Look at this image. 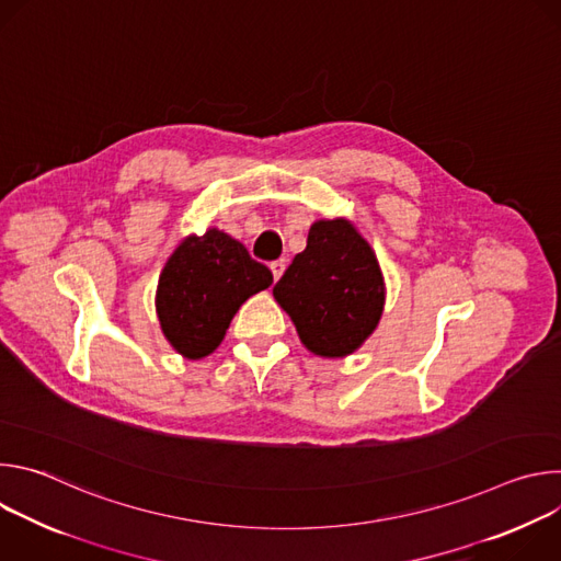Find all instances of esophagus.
<instances>
[{"instance_id": "obj_1", "label": "esophagus", "mask_w": 561, "mask_h": 561, "mask_svg": "<svg viewBox=\"0 0 561 561\" xmlns=\"http://www.w3.org/2000/svg\"><path fill=\"white\" fill-rule=\"evenodd\" d=\"M284 268H286V264L282 262V260H277V262H273L271 264V271H273V277H275V282L284 275Z\"/></svg>"}]
</instances>
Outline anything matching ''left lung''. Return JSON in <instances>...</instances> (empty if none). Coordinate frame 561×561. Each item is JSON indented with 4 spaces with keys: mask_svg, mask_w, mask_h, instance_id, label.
Segmentation results:
<instances>
[{
    "mask_svg": "<svg viewBox=\"0 0 561 561\" xmlns=\"http://www.w3.org/2000/svg\"><path fill=\"white\" fill-rule=\"evenodd\" d=\"M273 295L301 344L319 357H346L377 329L386 288L377 257L344 219H319Z\"/></svg>",
    "mask_w": 561,
    "mask_h": 561,
    "instance_id": "left-lung-1",
    "label": "left lung"
}]
</instances>
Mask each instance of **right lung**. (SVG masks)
Here are the masks:
<instances>
[{
    "label": "right lung",
    "instance_id": "1",
    "mask_svg": "<svg viewBox=\"0 0 561 561\" xmlns=\"http://www.w3.org/2000/svg\"><path fill=\"white\" fill-rule=\"evenodd\" d=\"M271 284L273 273L224 230L191 234L159 275V327L180 355L202 359L221 344L239 306Z\"/></svg>",
    "mask_w": 561,
    "mask_h": 561
}]
</instances>
